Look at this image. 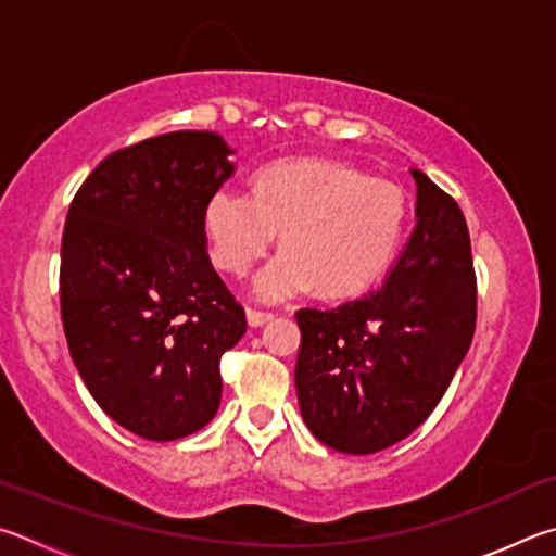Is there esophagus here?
I'll use <instances>...</instances> for the list:
<instances>
[{"label":"esophagus","instance_id":"obj_1","mask_svg":"<svg viewBox=\"0 0 556 556\" xmlns=\"http://www.w3.org/2000/svg\"><path fill=\"white\" fill-rule=\"evenodd\" d=\"M247 319H249L251 327H261V325H266L268 319H273V313H268V309L247 307Z\"/></svg>","mask_w":556,"mask_h":556}]
</instances>
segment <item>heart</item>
<instances>
[{"mask_svg":"<svg viewBox=\"0 0 556 556\" xmlns=\"http://www.w3.org/2000/svg\"><path fill=\"white\" fill-rule=\"evenodd\" d=\"M249 190L251 200L210 194L202 231L214 266L233 276L266 256L280 233L283 256L258 276L261 298L307 288L329 300L354 298L374 286L403 237L401 190L327 155L273 161L251 175Z\"/></svg>","mask_w":556,"mask_h":556,"instance_id":"heart-1","label":"heart"}]
</instances>
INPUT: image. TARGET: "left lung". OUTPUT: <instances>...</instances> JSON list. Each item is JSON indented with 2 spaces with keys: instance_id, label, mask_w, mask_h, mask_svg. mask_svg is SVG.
<instances>
[{
  "instance_id": "obj_1",
  "label": "left lung",
  "mask_w": 556,
  "mask_h": 556,
  "mask_svg": "<svg viewBox=\"0 0 556 556\" xmlns=\"http://www.w3.org/2000/svg\"><path fill=\"white\" fill-rule=\"evenodd\" d=\"M417 224L383 286L295 319L303 332L295 388L303 420L344 454L405 440L442 401L476 329V273L466 219L422 170Z\"/></svg>"
}]
</instances>
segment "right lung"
I'll use <instances>...</instances> for the list:
<instances>
[{
    "label": "right lung",
    "mask_w": 556,
    "mask_h": 556,
    "mask_svg": "<svg viewBox=\"0 0 556 556\" xmlns=\"http://www.w3.org/2000/svg\"><path fill=\"white\" fill-rule=\"evenodd\" d=\"M231 153L214 131L153 136L106 155L67 210V349L97 405L143 440H180L217 415L219 358L247 332L202 231Z\"/></svg>",
    "instance_id": "1"
}]
</instances>
